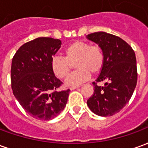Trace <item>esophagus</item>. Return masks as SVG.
<instances>
[{
  "label": "esophagus",
  "mask_w": 148,
  "mask_h": 148,
  "mask_svg": "<svg viewBox=\"0 0 148 148\" xmlns=\"http://www.w3.org/2000/svg\"><path fill=\"white\" fill-rule=\"evenodd\" d=\"M78 86H71L70 87V90H75V89H77V88H78Z\"/></svg>",
  "instance_id": "34e87169"
}]
</instances>
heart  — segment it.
<instances>
[{"instance_id":"1","label":"heart","mask_w":148,"mask_h":148,"mask_svg":"<svg viewBox=\"0 0 148 148\" xmlns=\"http://www.w3.org/2000/svg\"><path fill=\"white\" fill-rule=\"evenodd\" d=\"M64 58L55 56L51 59V67L55 76L60 79L67 77L75 63V71L66 81L68 86H77L90 78L91 73L97 74L105 64V53L98 44L86 41L70 43L63 51Z\"/></svg>"}]
</instances>
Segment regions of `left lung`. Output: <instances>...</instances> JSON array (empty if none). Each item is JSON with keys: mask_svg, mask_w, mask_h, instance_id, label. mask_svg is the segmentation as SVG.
I'll return each instance as SVG.
<instances>
[{"mask_svg": "<svg viewBox=\"0 0 148 148\" xmlns=\"http://www.w3.org/2000/svg\"><path fill=\"white\" fill-rule=\"evenodd\" d=\"M87 38L102 47L105 64L93 85L94 93L87 101L90 110L101 116H113L126 106L137 83L136 58L133 49L120 37L104 32ZM104 81L105 86L97 83Z\"/></svg>", "mask_w": 148, "mask_h": 148, "instance_id": "left-lung-1", "label": "left lung"}]
</instances>
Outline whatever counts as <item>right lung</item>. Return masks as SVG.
I'll return each mask as SVG.
<instances>
[{
    "instance_id": "1",
    "label": "right lung",
    "mask_w": 148,
    "mask_h": 148,
    "mask_svg": "<svg viewBox=\"0 0 148 148\" xmlns=\"http://www.w3.org/2000/svg\"><path fill=\"white\" fill-rule=\"evenodd\" d=\"M60 39L39 37L24 43L12 58V90L23 109L32 117L49 121L64 109L70 90H59L62 82L51 67Z\"/></svg>"
}]
</instances>
